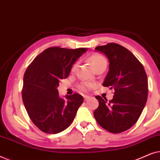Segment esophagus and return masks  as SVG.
Instances as JSON below:
<instances>
[{
    "label": "esophagus",
    "mask_w": 160,
    "mask_h": 160,
    "mask_svg": "<svg viewBox=\"0 0 160 160\" xmlns=\"http://www.w3.org/2000/svg\"><path fill=\"white\" fill-rule=\"evenodd\" d=\"M89 98H90V96H89V95H84V100H87Z\"/></svg>",
    "instance_id": "esophagus-1"
}]
</instances>
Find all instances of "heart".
I'll return each mask as SVG.
<instances>
[{
    "label": "heart",
    "mask_w": 160,
    "mask_h": 160,
    "mask_svg": "<svg viewBox=\"0 0 160 160\" xmlns=\"http://www.w3.org/2000/svg\"><path fill=\"white\" fill-rule=\"evenodd\" d=\"M89 62L91 63L92 66L95 71L97 68L100 66V65L103 64V63H107L106 58L98 54H92V55L89 58ZM76 67V65L74 64L71 68V71H75ZM92 87H93V84H92L90 82H82V84L78 85V88H79L80 90H82L83 92L89 91Z\"/></svg>",
    "instance_id": "b5f03b06"
}]
</instances>
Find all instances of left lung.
<instances>
[{
    "mask_svg": "<svg viewBox=\"0 0 160 160\" xmlns=\"http://www.w3.org/2000/svg\"><path fill=\"white\" fill-rule=\"evenodd\" d=\"M108 59L109 70L102 85L115 90L113 99L100 96L94 111L96 121L112 133L126 131L139 119L148 96V79L143 65L128 49L115 43L95 48Z\"/></svg>",
    "mask_w": 160,
    "mask_h": 160,
    "instance_id": "1",
    "label": "left lung"
}]
</instances>
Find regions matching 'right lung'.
<instances>
[{"label":"right lung","mask_w":160,"mask_h":160,"mask_svg":"<svg viewBox=\"0 0 160 160\" xmlns=\"http://www.w3.org/2000/svg\"><path fill=\"white\" fill-rule=\"evenodd\" d=\"M87 49L49 47L39 54L24 74L22 100L30 119L39 130L56 134L68 128L84 99L79 94L59 97L58 87Z\"/></svg>","instance_id":"1"}]
</instances>
